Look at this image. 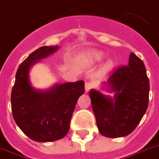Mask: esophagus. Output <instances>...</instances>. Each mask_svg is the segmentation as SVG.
<instances>
[{"label":"esophagus","instance_id":"esophagus-1","mask_svg":"<svg viewBox=\"0 0 159 159\" xmlns=\"http://www.w3.org/2000/svg\"><path fill=\"white\" fill-rule=\"evenodd\" d=\"M92 88V83H90V82H86L85 83V90H86V92H87L89 91L90 89Z\"/></svg>","mask_w":159,"mask_h":159}]
</instances>
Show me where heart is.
<instances>
[{
    "label": "heart",
    "instance_id": "obj_1",
    "mask_svg": "<svg viewBox=\"0 0 159 159\" xmlns=\"http://www.w3.org/2000/svg\"><path fill=\"white\" fill-rule=\"evenodd\" d=\"M105 57V53L101 52V51H92L90 53V59L92 62H101L103 58ZM113 66V62H111V61H108V62H106V65H105V67H106V69H109V68H111Z\"/></svg>",
    "mask_w": 159,
    "mask_h": 159
}]
</instances>
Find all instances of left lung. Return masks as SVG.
<instances>
[{
  "instance_id": "left-lung-1",
  "label": "left lung",
  "mask_w": 159,
  "mask_h": 159,
  "mask_svg": "<svg viewBox=\"0 0 159 159\" xmlns=\"http://www.w3.org/2000/svg\"><path fill=\"white\" fill-rule=\"evenodd\" d=\"M103 84L113 97L95 89L89 92L98 130L108 138L128 135L148 108L149 81L143 61L131 53L128 65L114 70Z\"/></svg>"
}]
</instances>
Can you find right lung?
Here are the masks:
<instances>
[{
	"mask_svg": "<svg viewBox=\"0 0 159 159\" xmlns=\"http://www.w3.org/2000/svg\"><path fill=\"white\" fill-rule=\"evenodd\" d=\"M59 46H43L29 55L16 72L11 92V110L19 128L36 142H52L67 135L78 98L85 92L84 81L56 83L48 90L31 85L30 70Z\"/></svg>",
	"mask_w": 159,
	"mask_h": 159,
	"instance_id": "obj_1",
	"label": "right lung"
}]
</instances>
